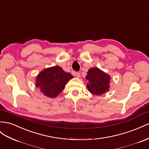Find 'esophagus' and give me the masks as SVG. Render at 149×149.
<instances>
[{
  "mask_svg": "<svg viewBox=\"0 0 149 149\" xmlns=\"http://www.w3.org/2000/svg\"><path fill=\"white\" fill-rule=\"evenodd\" d=\"M73 74V75H74L76 76V78H79L80 77H81V76H80V74L79 73H78V72H76V73L74 72Z\"/></svg>",
  "mask_w": 149,
  "mask_h": 149,
  "instance_id": "obj_1",
  "label": "esophagus"
}]
</instances>
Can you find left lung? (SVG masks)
<instances>
[{"label":"left lung","instance_id":"1","mask_svg":"<svg viewBox=\"0 0 149 149\" xmlns=\"http://www.w3.org/2000/svg\"><path fill=\"white\" fill-rule=\"evenodd\" d=\"M86 79V87L92 95H102L109 90L110 76L98 68L88 70Z\"/></svg>","mask_w":149,"mask_h":149}]
</instances>
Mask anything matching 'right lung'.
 <instances>
[{
    "instance_id": "1",
    "label": "right lung",
    "mask_w": 149,
    "mask_h": 149,
    "mask_svg": "<svg viewBox=\"0 0 149 149\" xmlns=\"http://www.w3.org/2000/svg\"><path fill=\"white\" fill-rule=\"evenodd\" d=\"M73 76L66 73L61 67L55 66L46 68L36 78V86L43 95L54 98L61 93L66 84Z\"/></svg>"
}]
</instances>
